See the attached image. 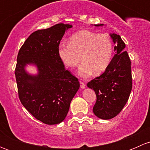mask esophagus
<instances>
[{
	"mask_svg": "<svg viewBox=\"0 0 150 150\" xmlns=\"http://www.w3.org/2000/svg\"><path fill=\"white\" fill-rule=\"evenodd\" d=\"M80 84H81V88L82 89H83V88H86V84H85L84 83H83V82H81V81H80Z\"/></svg>",
	"mask_w": 150,
	"mask_h": 150,
	"instance_id": "esophagus-1",
	"label": "esophagus"
}]
</instances>
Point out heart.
I'll return each instance as SVG.
<instances>
[{
  "instance_id": "obj_1",
  "label": "heart",
  "mask_w": 150,
  "mask_h": 150,
  "mask_svg": "<svg viewBox=\"0 0 150 150\" xmlns=\"http://www.w3.org/2000/svg\"><path fill=\"white\" fill-rule=\"evenodd\" d=\"M113 46L107 34L82 30L71 36L69 43L62 42L58 47L60 60L68 67L78 66L81 77L87 78L93 72L100 74L107 68L112 57Z\"/></svg>"
}]
</instances>
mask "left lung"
I'll list each match as a JSON object with an SVG mask.
<instances>
[{"label": "left lung", "mask_w": 150, "mask_h": 150, "mask_svg": "<svg viewBox=\"0 0 150 150\" xmlns=\"http://www.w3.org/2000/svg\"><path fill=\"white\" fill-rule=\"evenodd\" d=\"M110 36L115 44L116 54L104 73L87 84L96 95L93 113L103 120L113 118L120 112L128 102L132 88L131 60L127 51H124L125 43L119 35L112 33Z\"/></svg>", "instance_id": "8db88e82"}]
</instances>
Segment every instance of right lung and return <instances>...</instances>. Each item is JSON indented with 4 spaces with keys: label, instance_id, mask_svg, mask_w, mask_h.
Here are the masks:
<instances>
[{
    "label": "right lung",
    "instance_id": "obj_1",
    "mask_svg": "<svg viewBox=\"0 0 150 150\" xmlns=\"http://www.w3.org/2000/svg\"><path fill=\"white\" fill-rule=\"evenodd\" d=\"M71 25L60 23L32 33L21 47L15 69L21 103L37 120L48 125L64 120L72 98L80 88L78 79L66 70L58 47ZM35 65L36 75L25 70Z\"/></svg>",
    "mask_w": 150,
    "mask_h": 150
}]
</instances>
